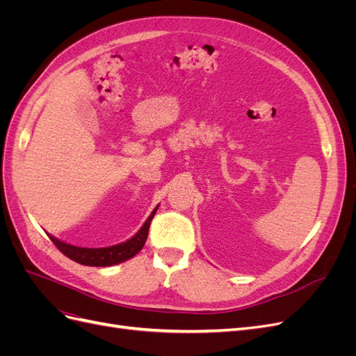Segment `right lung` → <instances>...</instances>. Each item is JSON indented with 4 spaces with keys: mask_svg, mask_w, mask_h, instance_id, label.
<instances>
[{
    "mask_svg": "<svg viewBox=\"0 0 356 356\" xmlns=\"http://www.w3.org/2000/svg\"><path fill=\"white\" fill-rule=\"evenodd\" d=\"M157 208L145 220L143 227L138 230V233L135 236H132L129 241L122 242L118 245L106 246V248H81V246H74V245L62 242L51 234H49V238L53 243L56 245V248L63 255H67L75 263H80L84 266H95V267L114 266V264L123 263V261L129 260V258L135 257L139 251L143 250V246L145 245L147 236H148L149 224H152V220L154 217Z\"/></svg>",
    "mask_w": 356,
    "mask_h": 356,
    "instance_id": "1",
    "label": "right lung"
}]
</instances>
